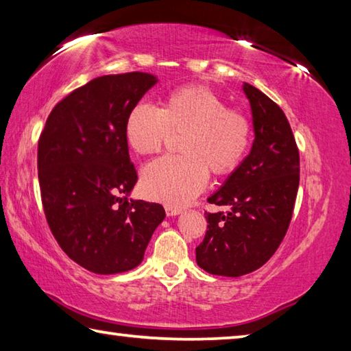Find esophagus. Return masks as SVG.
Listing matches in <instances>:
<instances>
[{
    "label": "esophagus",
    "instance_id": "34e87169",
    "mask_svg": "<svg viewBox=\"0 0 351 351\" xmlns=\"http://www.w3.org/2000/svg\"><path fill=\"white\" fill-rule=\"evenodd\" d=\"M165 213H167V216H176L182 213V208L180 207H171V206H165Z\"/></svg>",
    "mask_w": 351,
    "mask_h": 351
}]
</instances>
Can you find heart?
<instances>
[{"label":"heart","mask_w":351,"mask_h":351,"mask_svg":"<svg viewBox=\"0 0 351 351\" xmlns=\"http://www.w3.org/2000/svg\"><path fill=\"white\" fill-rule=\"evenodd\" d=\"M170 133H182V155L150 162L143 170L144 195L171 207L193 201L206 187L208 171L227 176L239 167L252 143V124L244 113L206 86H182L169 92L161 107L138 104L127 113L124 136L138 155H155Z\"/></svg>","instance_id":"b5f03b06"}]
</instances>
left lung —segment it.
Returning <instances> with one entry per match:
<instances>
[{
  "label": "left lung",
  "instance_id": "obj_1",
  "mask_svg": "<svg viewBox=\"0 0 351 351\" xmlns=\"http://www.w3.org/2000/svg\"><path fill=\"white\" fill-rule=\"evenodd\" d=\"M254 141L210 204L228 212L206 213L207 232L196 263L212 275L238 278L263 267L289 230L299 187V150L289 119L276 103L244 82Z\"/></svg>",
  "mask_w": 351,
  "mask_h": 351
}]
</instances>
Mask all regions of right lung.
Returning <instances> with one entry per match:
<instances>
[{"mask_svg": "<svg viewBox=\"0 0 351 351\" xmlns=\"http://www.w3.org/2000/svg\"><path fill=\"white\" fill-rule=\"evenodd\" d=\"M156 76L104 75L75 88L50 112L38 141V180L50 232L67 256L98 275L135 269L161 204L133 201L138 175L124 136L125 117Z\"/></svg>", "mask_w": 351, "mask_h": 351, "instance_id": "obj_1", "label": "right lung"}]
</instances>
